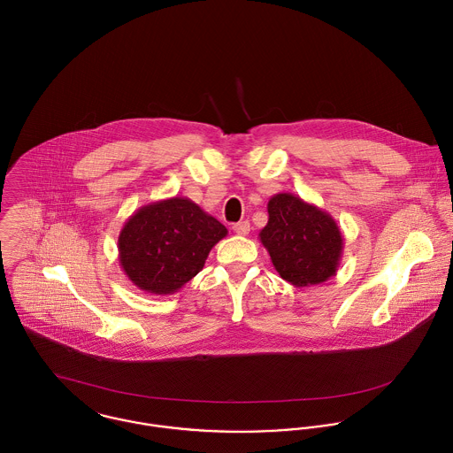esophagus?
<instances>
[{
  "label": "esophagus",
  "instance_id": "34e87169",
  "mask_svg": "<svg viewBox=\"0 0 453 453\" xmlns=\"http://www.w3.org/2000/svg\"><path fill=\"white\" fill-rule=\"evenodd\" d=\"M232 230L237 234V235H248L250 234V223L248 221H239L232 226Z\"/></svg>",
  "mask_w": 453,
  "mask_h": 453
}]
</instances>
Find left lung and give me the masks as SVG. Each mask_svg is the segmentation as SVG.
Returning a JSON list of instances; mask_svg holds the SVG:
<instances>
[{"label": "left lung", "instance_id": "left-lung-1", "mask_svg": "<svg viewBox=\"0 0 453 453\" xmlns=\"http://www.w3.org/2000/svg\"><path fill=\"white\" fill-rule=\"evenodd\" d=\"M267 212L258 237L285 281L302 288L335 276L344 239L328 212L292 193L271 196Z\"/></svg>", "mask_w": 453, "mask_h": 453}]
</instances>
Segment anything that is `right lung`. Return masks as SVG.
<instances>
[{
	"label": "right lung",
	"instance_id": "obj_1",
	"mask_svg": "<svg viewBox=\"0 0 453 453\" xmlns=\"http://www.w3.org/2000/svg\"><path fill=\"white\" fill-rule=\"evenodd\" d=\"M228 230L186 196L137 209L119 232V264L142 292L172 296L202 269Z\"/></svg>",
	"mask_w": 453,
	"mask_h": 453
}]
</instances>
